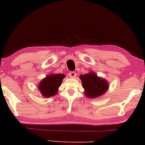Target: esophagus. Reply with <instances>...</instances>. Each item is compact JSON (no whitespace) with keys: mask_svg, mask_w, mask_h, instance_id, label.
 Segmentation results:
<instances>
[{"mask_svg":"<svg viewBox=\"0 0 145 145\" xmlns=\"http://www.w3.org/2000/svg\"><path fill=\"white\" fill-rule=\"evenodd\" d=\"M69 76L71 77V78H75L76 76V73L75 72H73V71H71V72H70L69 73Z\"/></svg>","mask_w":145,"mask_h":145,"instance_id":"esophagus-1","label":"esophagus"}]
</instances>
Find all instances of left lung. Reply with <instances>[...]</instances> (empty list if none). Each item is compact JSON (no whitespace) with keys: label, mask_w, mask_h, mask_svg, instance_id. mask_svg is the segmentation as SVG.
Instances as JSON below:
<instances>
[{"label":"left lung","mask_w":145,"mask_h":145,"mask_svg":"<svg viewBox=\"0 0 145 145\" xmlns=\"http://www.w3.org/2000/svg\"><path fill=\"white\" fill-rule=\"evenodd\" d=\"M79 78L84 90V95L89 99L101 97L105 95L109 88L108 80L99 76L94 71L81 74Z\"/></svg>","instance_id":"8db88e82"}]
</instances>
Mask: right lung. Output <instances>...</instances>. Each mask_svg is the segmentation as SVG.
Wrapping results in <instances>:
<instances>
[{
    "label": "right lung",
    "instance_id": "1",
    "mask_svg": "<svg viewBox=\"0 0 145 145\" xmlns=\"http://www.w3.org/2000/svg\"><path fill=\"white\" fill-rule=\"evenodd\" d=\"M64 74H50L40 81L37 85L39 92L45 98H50L58 93L59 88L61 86L64 78Z\"/></svg>",
    "mask_w": 145,
    "mask_h": 145
}]
</instances>
